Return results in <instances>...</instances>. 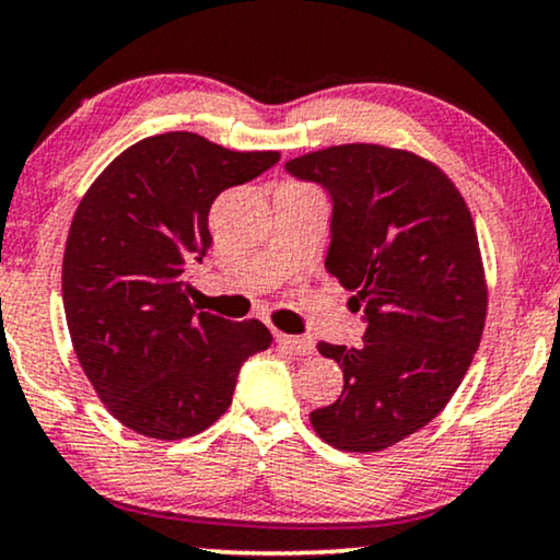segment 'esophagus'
Segmentation results:
<instances>
[{
  "label": "esophagus",
  "mask_w": 560,
  "mask_h": 560,
  "mask_svg": "<svg viewBox=\"0 0 560 560\" xmlns=\"http://www.w3.org/2000/svg\"><path fill=\"white\" fill-rule=\"evenodd\" d=\"M276 343H279L281 349L296 353V357H310V353L315 351L313 338L307 336H287V332H276Z\"/></svg>",
  "instance_id": "esophagus-1"
}]
</instances>
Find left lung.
I'll list each match as a JSON object with an SVG mask.
<instances>
[{"label": "left lung", "mask_w": 560, "mask_h": 560, "mask_svg": "<svg viewBox=\"0 0 560 560\" xmlns=\"http://www.w3.org/2000/svg\"><path fill=\"white\" fill-rule=\"evenodd\" d=\"M330 196L328 273L364 310L362 346L317 343L343 393L310 413L317 436L380 452L442 413L478 351L486 279L476 224L447 175L419 154L341 144L287 162Z\"/></svg>", "instance_id": "left-lung-1"}]
</instances>
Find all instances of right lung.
I'll return each mask as SVG.
<instances>
[{
    "label": "right lung",
    "instance_id": "add662e5",
    "mask_svg": "<svg viewBox=\"0 0 560 560\" xmlns=\"http://www.w3.org/2000/svg\"><path fill=\"white\" fill-rule=\"evenodd\" d=\"M279 152H232L190 131L147 137L97 175L77 207L61 294L84 374L124 427L186 439L230 408L240 366L271 346L264 323L188 302L211 247L209 209Z\"/></svg>",
    "mask_w": 560,
    "mask_h": 560
}]
</instances>
